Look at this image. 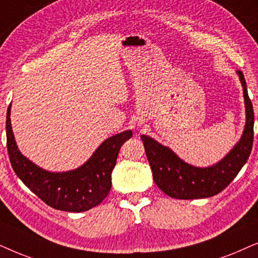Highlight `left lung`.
<instances>
[{"mask_svg":"<svg viewBox=\"0 0 258 258\" xmlns=\"http://www.w3.org/2000/svg\"><path fill=\"white\" fill-rule=\"evenodd\" d=\"M243 86L245 127L239 142L217 164L196 167L185 163L169 147L147 136H142L153 180L164 194L177 199L208 198L219 194L231 183L251 153L253 142V109L248 95L244 75L237 71Z\"/></svg>","mask_w":258,"mask_h":258,"instance_id":"left-lung-1","label":"left lung"}]
</instances>
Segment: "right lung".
I'll list each match as a JSON object with an SVG mask.
<instances>
[{"mask_svg": "<svg viewBox=\"0 0 258 258\" xmlns=\"http://www.w3.org/2000/svg\"><path fill=\"white\" fill-rule=\"evenodd\" d=\"M10 107L7 111V147L16 176L49 207L61 211L82 212L97 207L107 197L112 186L111 173L122 144L132 137L123 131L106 139L89 159L73 171L49 172L32 163L17 149L14 138Z\"/></svg>", "mask_w": 258, "mask_h": 258, "instance_id": "add662e5", "label": "right lung"}]
</instances>
